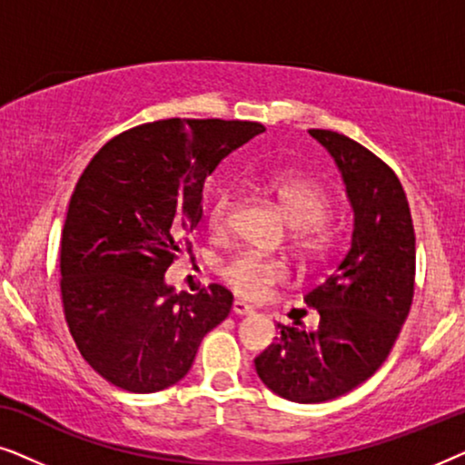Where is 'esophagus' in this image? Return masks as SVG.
I'll use <instances>...</instances> for the list:
<instances>
[{
  "mask_svg": "<svg viewBox=\"0 0 465 465\" xmlns=\"http://www.w3.org/2000/svg\"><path fill=\"white\" fill-rule=\"evenodd\" d=\"M232 313L234 315H252L253 307H252V304L243 302V301H234L232 302Z\"/></svg>",
  "mask_w": 465,
  "mask_h": 465,
  "instance_id": "34e87169",
  "label": "esophagus"
}]
</instances>
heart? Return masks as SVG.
<instances>
[{
	"label": "heart",
	"mask_w": 465,
	"mask_h": 465,
	"mask_svg": "<svg viewBox=\"0 0 465 465\" xmlns=\"http://www.w3.org/2000/svg\"><path fill=\"white\" fill-rule=\"evenodd\" d=\"M269 193L282 207L288 224L294 228V250L309 262H320L332 252L334 234L326 224L332 215V199L326 188L309 177L282 173L266 182ZM234 209V194L231 190H220L209 207L207 224L212 232H224L231 226ZM226 283L245 298H264L275 285L283 283L288 269L283 262L262 258L256 253H239L228 260L222 269Z\"/></svg>",
	"instance_id": "obj_1"
}]
</instances>
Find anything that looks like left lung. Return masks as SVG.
Wrapping results in <instances>:
<instances>
[{
	"instance_id": "obj_1",
	"label": "left lung",
	"mask_w": 465,
	"mask_h": 465,
	"mask_svg": "<svg viewBox=\"0 0 465 465\" xmlns=\"http://www.w3.org/2000/svg\"><path fill=\"white\" fill-rule=\"evenodd\" d=\"M339 164L353 207L351 245L304 302L320 326L277 323L253 360L262 383L290 402H326L372 377L390 355L415 294V228L398 175L341 133L311 129Z\"/></svg>"
}]
</instances>
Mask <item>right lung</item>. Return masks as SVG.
<instances>
[{
	"label": "right lung",
	"instance_id": "add662e5",
	"mask_svg": "<svg viewBox=\"0 0 465 465\" xmlns=\"http://www.w3.org/2000/svg\"><path fill=\"white\" fill-rule=\"evenodd\" d=\"M260 123L169 118L120 133L80 175L61 237L63 313L94 372L154 393L193 366L232 294L212 283L175 294L164 272L203 215V186Z\"/></svg>",
	"mask_w": 465,
	"mask_h": 465
}]
</instances>
